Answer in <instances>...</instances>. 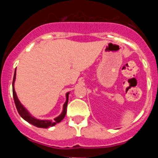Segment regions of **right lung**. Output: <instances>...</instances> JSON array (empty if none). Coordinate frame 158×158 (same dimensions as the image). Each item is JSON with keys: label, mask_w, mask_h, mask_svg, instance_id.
Instances as JSON below:
<instances>
[{"label": "right lung", "mask_w": 158, "mask_h": 158, "mask_svg": "<svg viewBox=\"0 0 158 158\" xmlns=\"http://www.w3.org/2000/svg\"><path fill=\"white\" fill-rule=\"evenodd\" d=\"M15 79H16V71H15V73H14L13 77V81H12V94H13V99L14 102H15V104H16V109H17L18 113L19 114V115L22 117V118L26 120L27 122H28L29 123L34 125V126L37 127H41V128H48L49 127H53L54 126L56 123H58L64 118V117L65 116V114H66L67 111V104H68V98H69V93L66 94V101L64 104L63 105V111H62V114L58 116L57 118H54V122L50 120H39V119H36L34 117H32L30 115V113L25 109L23 106L20 104V102L19 101L17 98V96L16 94V92H15V89H14V81H15Z\"/></svg>", "instance_id": "obj_1"}]
</instances>
